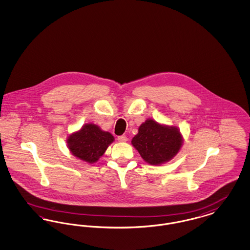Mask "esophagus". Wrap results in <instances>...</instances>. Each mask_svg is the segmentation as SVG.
Listing matches in <instances>:
<instances>
[{
  "instance_id": "1",
  "label": "esophagus",
  "mask_w": 250,
  "mask_h": 250,
  "mask_svg": "<svg viewBox=\"0 0 250 250\" xmlns=\"http://www.w3.org/2000/svg\"><path fill=\"white\" fill-rule=\"evenodd\" d=\"M118 141L121 142V143H125V142H127V137H126L125 135L119 136V137H118Z\"/></svg>"
}]
</instances>
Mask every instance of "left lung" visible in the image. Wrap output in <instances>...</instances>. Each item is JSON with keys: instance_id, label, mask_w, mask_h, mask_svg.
<instances>
[{"instance_id": "left-lung-1", "label": "left lung", "mask_w": 250, "mask_h": 250, "mask_svg": "<svg viewBox=\"0 0 250 250\" xmlns=\"http://www.w3.org/2000/svg\"><path fill=\"white\" fill-rule=\"evenodd\" d=\"M182 143V136L176 127L161 125L154 120L143 123L132 139V145L151 165L170 160L178 153Z\"/></svg>"}]
</instances>
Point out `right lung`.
Masks as SVG:
<instances>
[{
    "instance_id": "obj_1",
    "label": "right lung",
    "mask_w": 250,
    "mask_h": 250,
    "mask_svg": "<svg viewBox=\"0 0 250 250\" xmlns=\"http://www.w3.org/2000/svg\"><path fill=\"white\" fill-rule=\"evenodd\" d=\"M114 141L113 136L101 130L93 124L85 125L78 132L69 136L67 143L72 155L88 163L96 162Z\"/></svg>"
}]
</instances>
